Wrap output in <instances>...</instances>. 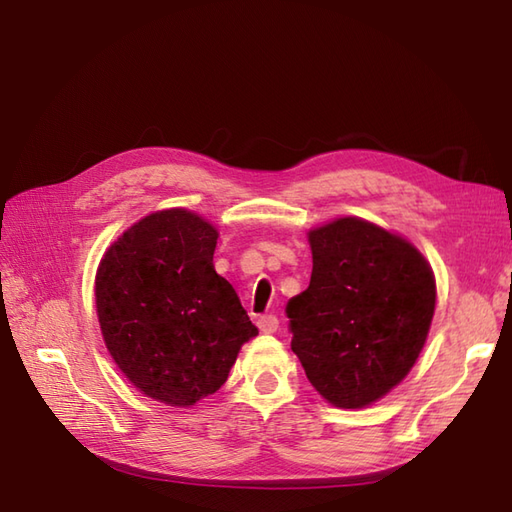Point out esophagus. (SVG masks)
<instances>
[{
  "label": "esophagus",
  "mask_w": 512,
  "mask_h": 512,
  "mask_svg": "<svg viewBox=\"0 0 512 512\" xmlns=\"http://www.w3.org/2000/svg\"><path fill=\"white\" fill-rule=\"evenodd\" d=\"M257 325L264 334H275L279 330V319L275 317V314H264V317H259Z\"/></svg>",
  "instance_id": "esophagus-1"
}]
</instances>
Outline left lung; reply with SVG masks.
<instances>
[{"label": "left lung", "mask_w": 512, "mask_h": 512, "mask_svg": "<svg viewBox=\"0 0 512 512\" xmlns=\"http://www.w3.org/2000/svg\"><path fill=\"white\" fill-rule=\"evenodd\" d=\"M310 286L286 306L292 352L312 387L341 409L389 394L427 341L436 277L405 237L361 217L308 233Z\"/></svg>", "instance_id": "1"}]
</instances>
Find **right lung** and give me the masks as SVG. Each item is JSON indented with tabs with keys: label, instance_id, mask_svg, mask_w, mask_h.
I'll return each instance as SVG.
<instances>
[{
	"label": "right lung",
	"instance_id": "1",
	"mask_svg": "<svg viewBox=\"0 0 512 512\" xmlns=\"http://www.w3.org/2000/svg\"><path fill=\"white\" fill-rule=\"evenodd\" d=\"M217 237L198 213L156 211L129 226L96 270L107 350L129 383L169 407L215 394L257 336L237 292L215 273Z\"/></svg>",
	"mask_w": 512,
	"mask_h": 512
}]
</instances>
